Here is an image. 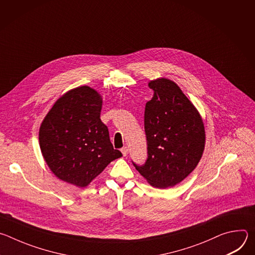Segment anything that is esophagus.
<instances>
[{"mask_svg":"<svg viewBox=\"0 0 255 255\" xmlns=\"http://www.w3.org/2000/svg\"><path fill=\"white\" fill-rule=\"evenodd\" d=\"M121 152H122V154L124 155V156H126L127 154H128V147H123V148H121Z\"/></svg>","mask_w":255,"mask_h":255,"instance_id":"1","label":"esophagus"}]
</instances>
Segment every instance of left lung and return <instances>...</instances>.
Here are the masks:
<instances>
[{
	"instance_id": "left-lung-1",
	"label": "left lung",
	"mask_w": 255,
	"mask_h": 255,
	"mask_svg": "<svg viewBox=\"0 0 255 255\" xmlns=\"http://www.w3.org/2000/svg\"><path fill=\"white\" fill-rule=\"evenodd\" d=\"M148 87L154 92L144 112L148 157L141 166L133 164L148 184L165 189L179 184L198 165L205 127L197 108L174 82L160 78Z\"/></svg>"
}]
</instances>
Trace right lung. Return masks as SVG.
I'll return each instance as SVG.
<instances>
[{
    "instance_id": "right-lung-1",
    "label": "right lung",
    "mask_w": 255,
    "mask_h": 255,
    "mask_svg": "<svg viewBox=\"0 0 255 255\" xmlns=\"http://www.w3.org/2000/svg\"><path fill=\"white\" fill-rule=\"evenodd\" d=\"M102 96L89 86L62 95L39 128L43 158L59 179L85 188L111 161L122 156L114 149L101 121Z\"/></svg>"
}]
</instances>
